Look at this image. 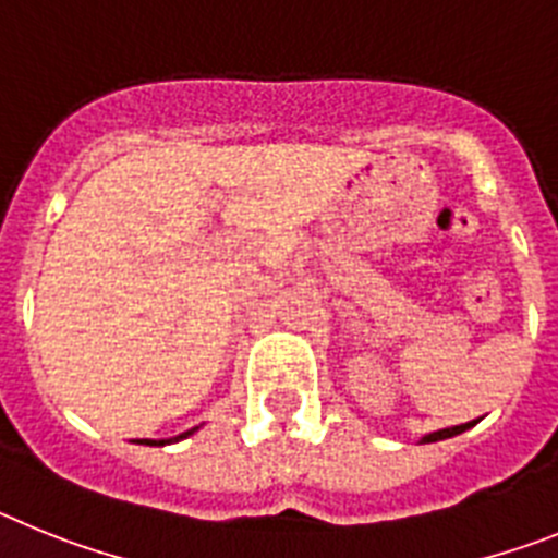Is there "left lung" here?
I'll use <instances>...</instances> for the list:
<instances>
[{"label":"left lung","mask_w":558,"mask_h":558,"mask_svg":"<svg viewBox=\"0 0 558 558\" xmlns=\"http://www.w3.org/2000/svg\"><path fill=\"white\" fill-rule=\"evenodd\" d=\"M472 425H475V422H466V425L447 427V430L430 433V436H425V438H422V441H425V445H430V441H441V438H452V436H458V433H463V430H466V427H472Z\"/></svg>","instance_id":"1"}]
</instances>
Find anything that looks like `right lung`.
I'll return each mask as SVG.
<instances>
[{
    "label": "right lung",
    "instance_id": "right-lung-1",
    "mask_svg": "<svg viewBox=\"0 0 558 558\" xmlns=\"http://www.w3.org/2000/svg\"><path fill=\"white\" fill-rule=\"evenodd\" d=\"M192 430H186V433H181V436H175V438H167V441H150V438H142V445H156V447H161V445H170V441H179V438H186L190 436Z\"/></svg>",
    "mask_w": 558,
    "mask_h": 558
}]
</instances>
